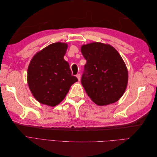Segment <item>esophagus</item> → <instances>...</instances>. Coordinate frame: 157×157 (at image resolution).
<instances>
[{"mask_svg":"<svg viewBox=\"0 0 157 157\" xmlns=\"http://www.w3.org/2000/svg\"><path fill=\"white\" fill-rule=\"evenodd\" d=\"M77 78H78V81H80V74H77Z\"/></svg>","mask_w":157,"mask_h":157,"instance_id":"1","label":"esophagus"}]
</instances>
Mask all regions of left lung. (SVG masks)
Here are the masks:
<instances>
[{
  "instance_id": "left-lung-1",
  "label": "left lung",
  "mask_w": 157,
  "mask_h": 157,
  "mask_svg": "<svg viewBox=\"0 0 157 157\" xmlns=\"http://www.w3.org/2000/svg\"><path fill=\"white\" fill-rule=\"evenodd\" d=\"M81 52L86 60L81 83L88 96L100 106L117 101L125 92L128 79L119 53L101 42L82 45Z\"/></svg>"
}]
</instances>
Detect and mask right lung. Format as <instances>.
Returning a JSON list of instances; mask_svg holds the SVG:
<instances>
[{"instance_id":"1","label":"right lung","mask_w":157,"mask_h":157,"mask_svg":"<svg viewBox=\"0 0 157 157\" xmlns=\"http://www.w3.org/2000/svg\"><path fill=\"white\" fill-rule=\"evenodd\" d=\"M67 48V44L56 42L37 52L31 61L27 69L28 85L33 96L42 104L58 105L71 85L78 81L63 59Z\"/></svg>"}]
</instances>
